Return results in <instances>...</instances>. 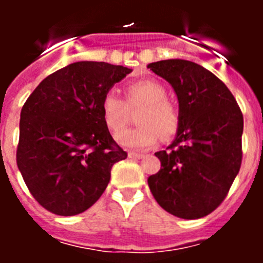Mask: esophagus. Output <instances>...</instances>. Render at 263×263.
I'll return each mask as SVG.
<instances>
[{"mask_svg":"<svg viewBox=\"0 0 263 263\" xmlns=\"http://www.w3.org/2000/svg\"><path fill=\"white\" fill-rule=\"evenodd\" d=\"M127 157H129L130 159H141V158H143V154H139V153H134V152H129L127 153Z\"/></svg>","mask_w":263,"mask_h":263,"instance_id":"obj_1","label":"esophagus"}]
</instances>
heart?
Returning <instances> with one entry per match:
<instances>
[{
	"label": "heart",
	"mask_w": 263,
	"mask_h": 263,
	"mask_svg": "<svg viewBox=\"0 0 263 263\" xmlns=\"http://www.w3.org/2000/svg\"><path fill=\"white\" fill-rule=\"evenodd\" d=\"M126 104L116 92L109 90L101 103V113L106 127L117 133L124 126L128 115L127 107L143 105L137 116L140 126L125 129L117 134L118 145L127 148H148L159 141L171 138L178 132L179 111L171 101L166 99V89L154 80H139L132 83L125 90Z\"/></svg>",
	"instance_id": "b5f03b06"
}]
</instances>
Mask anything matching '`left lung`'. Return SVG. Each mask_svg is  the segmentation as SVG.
Wrapping results in <instances>:
<instances>
[{"label": "left lung", "mask_w": 263, "mask_h": 263, "mask_svg": "<svg viewBox=\"0 0 263 263\" xmlns=\"http://www.w3.org/2000/svg\"><path fill=\"white\" fill-rule=\"evenodd\" d=\"M147 68L175 90L180 118L168 150L155 153L160 170L148 176L150 191L176 217H204L221 204L240 171L241 109L227 85L200 64L168 59Z\"/></svg>", "instance_id": "8db88e82"}]
</instances>
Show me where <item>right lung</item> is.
Listing matches in <instances>:
<instances>
[{
    "mask_svg": "<svg viewBox=\"0 0 263 263\" xmlns=\"http://www.w3.org/2000/svg\"><path fill=\"white\" fill-rule=\"evenodd\" d=\"M132 69L76 62L41 81L21 110L17 164L43 208L75 216L93 205L126 152L111 138L101 113L106 92Z\"/></svg>",
    "mask_w": 263,
    "mask_h": 263,
    "instance_id": "add662e5",
    "label": "right lung"
}]
</instances>
